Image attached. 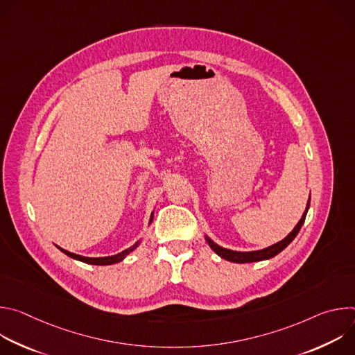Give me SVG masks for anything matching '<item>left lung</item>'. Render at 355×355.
Returning <instances> with one entry per match:
<instances>
[{
	"mask_svg": "<svg viewBox=\"0 0 355 355\" xmlns=\"http://www.w3.org/2000/svg\"><path fill=\"white\" fill-rule=\"evenodd\" d=\"M309 205H311V198L308 200L306 204V209L305 212H303L300 220L296 223V226L293 227V230L285 237L282 239L281 241L270 245V247H266L263 250H254V251H234V250H230V248H225L219 244H216L214 240H211L208 236H205V240L207 243L209 244V247L216 252V254L223 259V260H227L230 263H237V264H244V263H257V261H264V260H268V259H272L275 257L277 254H279V252L289 245V243L296 237V234L299 233L303 222H305V218H306V214L309 211Z\"/></svg>",
	"mask_w": 355,
	"mask_h": 355,
	"instance_id": "obj_1",
	"label": "left lung"
}]
</instances>
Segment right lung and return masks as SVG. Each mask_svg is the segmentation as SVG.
<instances>
[{"label": "right lung", "mask_w": 355, "mask_h": 355, "mask_svg": "<svg viewBox=\"0 0 355 355\" xmlns=\"http://www.w3.org/2000/svg\"><path fill=\"white\" fill-rule=\"evenodd\" d=\"M153 215H155V212H151L148 225H150L151 222H153ZM140 243H141V240L136 241L132 247H129V248H126V250L118 252V254H115V256H108V257H84V256L74 254V252H70V251H67V250H64V248H62V247H59V245H58V248H59L60 251H63L64 254L69 256L70 259L78 260V261L85 263V264H91V266H112V264H116V263H121L122 260H125L133 250H136V248L139 247Z\"/></svg>", "instance_id": "add662e5"}]
</instances>
